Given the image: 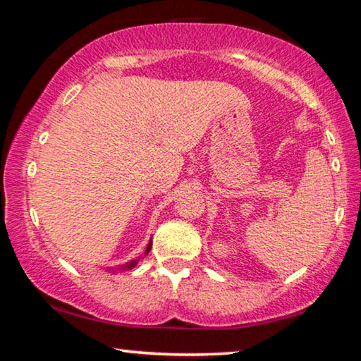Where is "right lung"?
<instances>
[{
    "label": "right lung",
    "instance_id": "right-lung-1",
    "mask_svg": "<svg viewBox=\"0 0 361 361\" xmlns=\"http://www.w3.org/2000/svg\"><path fill=\"white\" fill-rule=\"evenodd\" d=\"M149 250H151V242L148 243V247H146V250H145V256L149 253ZM135 264H137V261H132V262H129V264H126L124 267H126V269H132Z\"/></svg>",
    "mask_w": 361,
    "mask_h": 361
}]
</instances>
